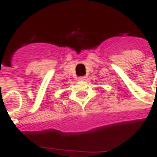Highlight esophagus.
<instances>
[{"mask_svg":"<svg viewBox=\"0 0 157 157\" xmlns=\"http://www.w3.org/2000/svg\"><path fill=\"white\" fill-rule=\"evenodd\" d=\"M86 79V76H81V77L78 78V80L79 81H85Z\"/></svg>","mask_w":157,"mask_h":157,"instance_id":"obj_1","label":"esophagus"}]
</instances>
